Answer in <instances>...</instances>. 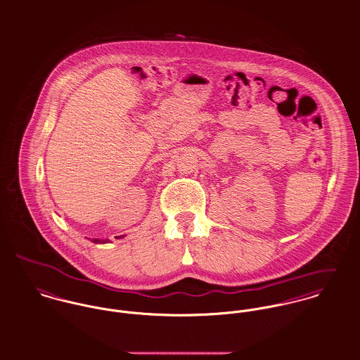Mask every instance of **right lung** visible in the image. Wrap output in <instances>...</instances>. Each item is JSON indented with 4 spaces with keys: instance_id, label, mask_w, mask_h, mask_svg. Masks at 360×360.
<instances>
[{
    "instance_id": "right-lung-1",
    "label": "right lung",
    "mask_w": 360,
    "mask_h": 360,
    "mask_svg": "<svg viewBox=\"0 0 360 360\" xmlns=\"http://www.w3.org/2000/svg\"><path fill=\"white\" fill-rule=\"evenodd\" d=\"M93 243H98V244H103V243H106V240H93Z\"/></svg>"
}]
</instances>
